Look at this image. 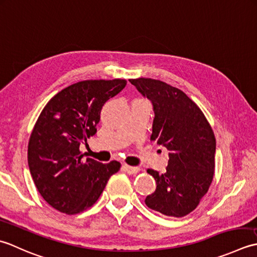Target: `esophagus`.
<instances>
[{
	"mask_svg": "<svg viewBox=\"0 0 257 257\" xmlns=\"http://www.w3.org/2000/svg\"><path fill=\"white\" fill-rule=\"evenodd\" d=\"M123 171H125L128 174H135L140 171V167H135V166H130V165H123Z\"/></svg>",
	"mask_w": 257,
	"mask_h": 257,
	"instance_id": "esophagus-1",
	"label": "esophagus"
}]
</instances>
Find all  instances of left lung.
<instances>
[{
  "label": "left lung",
  "instance_id": "obj_1",
  "mask_svg": "<svg viewBox=\"0 0 257 257\" xmlns=\"http://www.w3.org/2000/svg\"><path fill=\"white\" fill-rule=\"evenodd\" d=\"M130 82L153 104L151 141L169 150L163 174L148 170L156 190L146 196L145 204L166 216H185L197 207L213 181L215 135L201 108L179 88L153 78Z\"/></svg>",
  "mask_w": 257,
  "mask_h": 257
}]
</instances>
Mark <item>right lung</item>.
<instances>
[{
  "label": "right lung",
  "instance_id": "1",
  "mask_svg": "<svg viewBox=\"0 0 257 257\" xmlns=\"http://www.w3.org/2000/svg\"><path fill=\"white\" fill-rule=\"evenodd\" d=\"M126 80H86L65 87L44 106L30 136L28 162L42 197L59 212L81 213L95 203L121 163L87 158L80 145L95 135L101 111Z\"/></svg>",
  "mask_w": 257,
  "mask_h": 257
}]
</instances>
